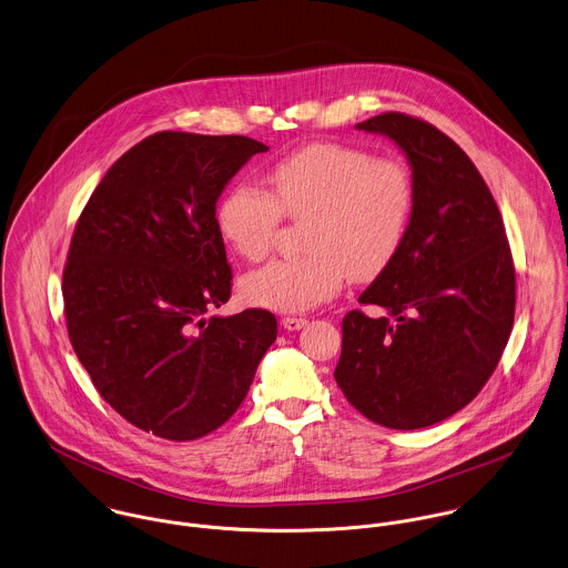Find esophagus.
Segmentation results:
<instances>
[{
    "label": "esophagus",
    "instance_id": "obj_1",
    "mask_svg": "<svg viewBox=\"0 0 568 568\" xmlns=\"http://www.w3.org/2000/svg\"><path fill=\"white\" fill-rule=\"evenodd\" d=\"M281 325L287 329V332H298L307 325V318H294V316H287L281 321Z\"/></svg>",
    "mask_w": 568,
    "mask_h": 568
}]
</instances>
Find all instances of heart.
Returning a JSON list of instances; mask_svg holds the SVG:
<instances>
[{
  "mask_svg": "<svg viewBox=\"0 0 568 568\" xmlns=\"http://www.w3.org/2000/svg\"><path fill=\"white\" fill-rule=\"evenodd\" d=\"M267 182L272 193L245 182L230 186L217 206V227L239 256L261 261L285 215L310 220L307 254L270 261L241 283L247 303L285 314L332 298L346 276H379L404 245L417 197L404 160L338 142H312L285 155Z\"/></svg>",
  "mask_w": 568,
  "mask_h": 568,
  "instance_id": "obj_1",
  "label": "heart"
}]
</instances>
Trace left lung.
Here are the masks:
<instances>
[{"mask_svg": "<svg viewBox=\"0 0 568 568\" xmlns=\"http://www.w3.org/2000/svg\"><path fill=\"white\" fill-rule=\"evenodd\" d=\"M359 131L390 138L415 178V211L395 261L342 321L336 382L366 419L417 430L467 406L514 327L516 272L500 211L465 151L413 115H373Z\"/></svg>", "mask_w": 568, "mask_h": 568, "instance_id": "1", "label": "left lung"}]
</instances>
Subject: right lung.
I'll return each instance as SVG.
<instances>
[{
    "instance_id": "obj_1",
    "label": "right lung",
    "mask_w": 568,
    "mask_h": 568,
    "mask_svg": "<svg viewBox=\"0 0 568 568\" xmlns=\"http://www.w3.org/2000/svg\"><path fill=\"white\" fill-rule=\"evenodd\" d=\"M267 146L160 131L105 173L63 272L70 342L103 399L135 428L193 442L234 415L276 341L265 310L211 316L232 272L217 200Z\"/></svg>"
}]
</instances>
